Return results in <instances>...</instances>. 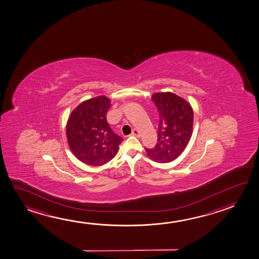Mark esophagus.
<instances>
[{
  "label": "esophagus",
  "mask_w": 259,
  "mask_h": 259,
  "mask_svg": "<svg viewBox=\"0 0 259 259\" xmlns=\"http://www.w3.org/2000/svg\"><path fill=\"white\" fill-rule=\"evenodd\" d=\"M132 136H136V137H139L140 136V132L138 131L137 129H134L132 132Z\"/></svg>",
  "instance_id": "obj_1"
}]
</instances>
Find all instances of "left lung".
<instances>
[{
  "mask_svg": "<svg viewBox=\"0 0 259 259\" xmlns=\"http://www.w3.org/2000/svg\"><path fill=\"white\" fill-rule=\"evenodd\" d=\"M160 119L158 140L153 148H145L151 159L170 162L178 158L191 139L193 126V111L191 105L175 94H153Z\"/></svg>",
  "mask_w": 259,
  "mask_h": 259,
  "instance_id": "1",
  "label": "left lung"
}]
</instances>
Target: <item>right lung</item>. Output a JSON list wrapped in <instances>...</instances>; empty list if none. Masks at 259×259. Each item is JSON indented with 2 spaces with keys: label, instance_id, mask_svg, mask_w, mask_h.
I'll return each instance as SVG.
<instances>
[{
  "label": "right lung",
  "instance_id": "obj_1",
  "mask_svg": "<svg viewBox=\"0 0 259 259\" xmlns=\"http://www.w3.org/2000/svg\"><path fill=\"white\" fill-rule=\"evenodd\" d=\"M110 103L105 96L89 99L74 109L68 118L69 148L85 164L100 166L111 161L123 141L112 131L106 121Z\"/></svg>",
  "mask_w": 259,
  "mask_h": 259
}]
</instances>
